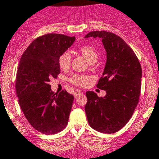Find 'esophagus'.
<instances>
[{"instance_id": "1", "label": "esophagus", "mask_w": 159, "mask_h": 159, "mask_svg": "<svg viewBox=\"0 0 159 159\" xmlns=\"http://www.w3.org/2000/svg\"><path fill=\"white\" fill-rule=\"evenodd\" d=\"M81 93H82V92H81V91H77L75 93V98H78V96H79V95H81Z\"/></svg>"}]
</instances>
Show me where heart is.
Wrapping results in <instances>:
<instances>
[{"mask_svg": "<svg viewBox=\"0 0 159 159\" xmlns=\"http://www.w3.org/2000/svg\"><path fill=\"white\" fill-rule=\"evenodd\" d=\"M79 52L85 59L89 63H94L98 58V53L97 50L90 46H83L79 49ZM71 54L68 52H65L58 58V65L61 69H67L71 63ZM88 81V77L81 76V75H73L71 78V81L75 84L78 86H84Z\"/></svg>", "mask_w": 159, "mask_h": 159, "instance_id": "b5f03b06", "label": "heart"}]
</instances>
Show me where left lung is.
Instances as JSON below:
<instances>
[{
    "label": "left lung",
    "mask_w": 159,
    "mask_h": 159,
    "mask_svg": "<svg viewBox=\"0 0 159 159\" xmlns=\"http://www.w3.org/2000/svg\"><path fill=\"white\" fill-rule=\"evenodd\" d=\"M89 37L101 38L106 51V64L97 84L106 95L99 98L87 91L85 113L93 129L110 134L119 131L132 117L141 91L142 68L134 52L120 36L93 31L84 36Z\"/></svg>",
    "instance_id": "8db88e82"
}]
</instances>
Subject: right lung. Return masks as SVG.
Wrapping results in <instances>:
<instances>
[{
	"instance_id": "obj_1",
	"label": "right lung",
	"mask_w": 159,
	"mask_h": 159,
	"mask_svg": "<svg viewBox=\"0 0 159 159\" xmlns=\"http://www.w3.org/2000/svg\"><path fill=\"white\" fill-rule=\"evenodd\" d=\"M75 40V36L56 33L39 36L20 61L16 79L19 104L31 126L43 134H55L68 124L74 96L66 90L54 93L49 82L60 73L59 56Z\"/></svg>"
}]
</instances>
